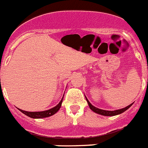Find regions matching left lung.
Returning a JSON list of instances; mask_svg holds the SVG:
<instances>
[{
    "instance_id": "8db88e82",
    "label": "left lung",
    "mask_w": 148,
    "mask_h": 148,
    "mask_svg": "<svg viewBox=\"0 0 148 148\" xmlns=\"http://www.w3.org/2000/svg\"><path fill=\"white\" fill-rule=\"evenodd\" d=\"M85 98H86V100L87 102H88L90 108L93 112H95V113L98 114H100V115H103V116H115V115H117V114H120L124 112L125 111H127V109H128L129 108H130V107L132 106V105L133 104V103H132V104L129 105L128 106L121 108V109H117V110H114V111H107V110H103V109H100V108H97V107H95L94 106H93L91 103H90L89 100L88 99V98L86 97V96H85Z\"/></svg>"
}]
</instances>
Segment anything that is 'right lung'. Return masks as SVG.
Listing matches in <instances>:
<instances>
[{
  "label": "right lung",
  "mask_w": 148,
  "mask_h": 148,
  "mask_svg": "<svg viewBox=\"0 0 148 148\" xmlns=\"http://www.w3.org/2000/svg\"><path fill=\"white\" fill-rule=\"evenodd\" d=\"M63 98L64 97H62L61 100L60 101V103L57 105L56 106H55L54 108H51L49 110L46 111H42V112H27V111H24L21 110V109H19V111L21 112H22L23 114H25V115L28 116V117H31V118H34V119H40V118H44V117H50V116L55 114V113L58 112L59 109L61 107L62 102H63Z\"/></svg>",
  "instance_id": "1"
}]
</instances>
